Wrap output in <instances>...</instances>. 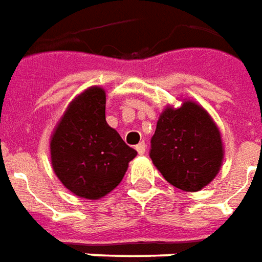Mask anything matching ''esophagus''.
<instances>
[{"label": "esophagus", "mask_w": 262, "mask_h": 262, "mask_svg": "<svg viewBox=\"0 0 262 262\" xmlns=\"http://www.w3.org/2000/svg\"><path fill=\"white\" fill-rule=\"evenodd\" d=\"M135 149H137V152L140 154V155H144L146 151V145H145V142H140L138 145L135 146Z\"/></svg>", "instance_id": "obj_1"}]
</instances>
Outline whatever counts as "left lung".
<instances>
[{
    "mask_svg": "<svg viewBox=\"0 0 262 262\" xmlns=\"http://www.w3.org/2000/svg\"><path fill=\"white\" fill-rule=\"evenodd\" d=\"M149 157L170 185L198 192L220 170L224 157L222 135L209 113L187 100L179 108L162 111L151 138Z\"/></svg>",
    "mask_w": 262,
    "mask_h": 262,
    "instance_id": "left-lung-1",
    "label": "left lung"
}]
</instances>
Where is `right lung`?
<instances>
[{
  "label": "right lung",
  "mask_w": 262,
  "mask_h": 262,
  "mask_svg": "<svg viewBox=\"0 0 262 262\" xmlns=\"http://www.w3.org/2000/svg\"><path fill=\"white\" fill-rule=\"evenodd\" d=\"M137 151L105 121V92L89 87L68 105L51 138L52 168L72 193L97 200L122 181Z\"/></svg>",
  "instance_id": "obj_1"
}]
</instances>
